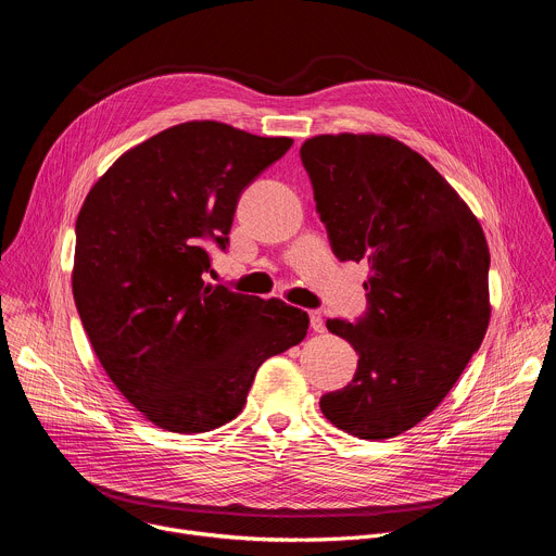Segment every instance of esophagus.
<instances>
[{
	"label": "esophagus",
	"instance_id": "1",
	"mask_svg": "<svg viewBox=\"0 0 556 556\" xmlns=\"http://www.w3.org/2000/svg\"><path fill=\"white\" fill-rule=\"evenodd\" d=\"M309 328L314 332H324L326 330V321H324V314L319 309H309Z\"/></svg>",
	"mask_w": 556,
	"mask_h": 556
}]
</instances>
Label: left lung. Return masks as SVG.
Returning <instances> with one entry per match:
<instances>
[{
	"instance_id": "obj_1",
	"label": "left lung",
	"mask_w": 556,
	"mask_h": 556,
	"mask_svg": "<svg viewBox=\"0 0 556 556\" xmlns=\"http://www.w3.org/2000/svg\"><path fill=\"white\" fill-rule=\"evenodd\" d=\"M316 213L341 262H367V309L328 330L358 354L324 416L361 440L416 427L480 350L489 319L486 237L451 185L387 136H314L301 144Z\"/></svg>"
}]
</instances>
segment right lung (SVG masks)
<instances>
[{
    "mask_svg": "<svg viewBox=\"0 0 556 556\" xmlns=\"http://www.w3.org/2000/svg\"><path fill=\"white\" fill-rule=\"evenodd\" d=\"M290 147L182 123L123 153L78 213V316L112 382L157 427L204 433L230 422L260 365L307 332L299 307L204 281L242 193Z\"/></svg>",
    "mask_w": 556,
    "mask_h": 556,
    "instance_id": "1",
    "label": "right lung"
}]
</instances>
